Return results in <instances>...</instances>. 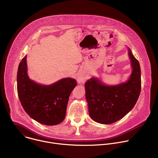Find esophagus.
Listing matches in <instances>:
<instances>
[{
	"instance_id": "34e87169",
	"label": "esophagus",
	"mask_w": 158,
	"mask_h": 158,
	"mask_svg": "<svg viewBox=\"0 0 158 158\" xmlns=\"http://www.w3.org/2000/svg\"><path fill=\"white\" fill-rule=\"evenodd\" d=\"M78 79H79V81H81L82 79V77H79Z\"/></svg>"
}]
</instances>
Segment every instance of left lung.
<instances>
[{"mask_svg":"<svg viewBox=\"0 0 158 158\" xmlns=\"http://www.w3.org/2000/svg\"><path fill=\"white\" fill-rule=\"evenodd\" d=\"M132 72L129 81L113 86L104 85L91 78L85 83L89 114L97 123L109 124L124 116L136 104L141 89V69L138 60L129 49Z\"/></svg>","mask_w":158,"mask_h":158,"instance_id":"obj_1","label":"left lung"}]
</instances>
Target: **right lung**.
I'll return each mask as SVG.
<instances>
[{
	"mask_svg": "<svg viewBox=\"0 0 158 158\" xmlns=\"http://www.w3.org/2000/svg\"><path fill=\"white\" fill-rule=\"evenodd\" d=\"M17 77L19 100L30 117L48 126L63 121L69 96L77 85L76 80L64 78L49 85L35 83L27 76L26 56L19 65Z\"/></svg>",
	"mask_w": 158,
	"mask_h": 158,
	"instance_id": "obj_1",
	"label": "right lung"
}]
</instances>
